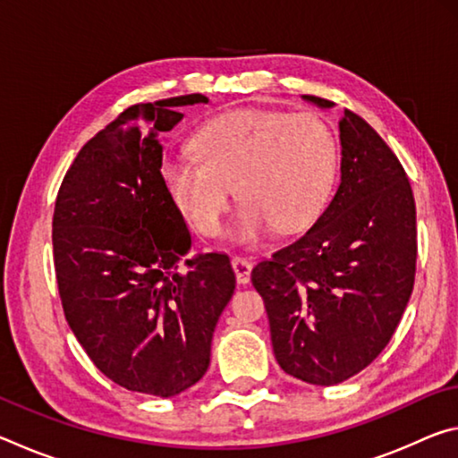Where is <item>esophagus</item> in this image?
<instances>
[{
	"mask_svg": "<svg viewBox=\"0 0 458 458\" xmlns=\"http://www.w3.org/2000/svg\"><path fill=\"white\" fill-rule=\"evenodd\" d=\"M232 268H234L236 281L240 284L250 283V273H252V262L250 260H246L242 257H234V259H232Z\"/></svg>",
	"mask_w": 458,
	"mask_h": 458,
	"instance_id": "obj_1",
	"label": "esophagus"
}]
</instances>
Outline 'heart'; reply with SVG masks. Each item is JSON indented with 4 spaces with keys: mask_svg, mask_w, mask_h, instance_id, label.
Returning <instances> with one entry per match:
<instances>
[{
    "mask_svg": "<svg viewBox=\"0 0 458 458\" xmlns=\"http://www.w3.org/2000/svg\"><path fill=\"white\" fill-rule=\"evenodd\" d=\"M193 147L198 157L167 159L161 175L169 198L199 234H218L232 188L242 208L230 234L244 244L259 242L273 226H311L327 206L337 143L313 113L242 108L208 123Z\"/></svg>",
    "mask_w": 458,
    "mask_h": 458,
    "instance_id": "heart-1",
    "label": "heart"
}]
</instances>
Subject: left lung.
<instances>
[{"mask_svg": "<svg viewBox=\"0 0 458 458\" xmlns=\"http://www.w3.org/2000/svg\"><path fill=\"white\" fill-rule=\"evenodd\" d=\"M321 108L331 100L303 95ZM341 182L317 222L252 268L286 374L335 386L392 339L416 273V206L404 167L366 121H339Z\"/></svg>", "mask_w": 458, "mask_h": 458, "instance_id": "left-lung-1", "label": "left lung"}]
</instances>
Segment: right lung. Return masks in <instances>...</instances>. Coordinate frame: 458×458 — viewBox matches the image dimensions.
<instances>
[{
    "label": "right lung",
    "instance_id": "1",
    "mask_svg": "<svg viewBox=\"0 0 458 458\" xmlns=\"http://www.w3.org/2000/svg\"><path fill=\"white\" fill-rule=\"evenodd\" d=\"M198 103L208 98L123 111L76 155L52 220L62 309L79 344L114 384L159 398L204 377L236 289L226 254L183 260L191 236L161 175L159 135L183 119L177 108Z\"/></svg>",
    "mask_w": 458,
    "mask_h": 458
}]
</instances>
